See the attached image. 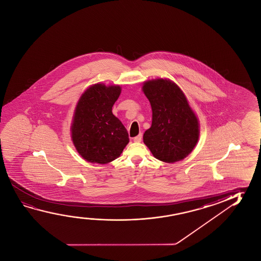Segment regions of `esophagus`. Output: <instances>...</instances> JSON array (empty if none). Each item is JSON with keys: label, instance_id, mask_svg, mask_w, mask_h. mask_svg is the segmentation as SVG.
<instances>
[{"label": "esophagus", "instance_id": "1", "mask_svg": "<svg viewBox=\"0 0 261 261\" xmlns=\"http://www.w3.org/2000/svg\"><path fill=\"white\" fill-rule=\"evenodd\" d=\"M142 141V135H138L137 137H134V142H137V143H139V142Z\"/></svg>", "mask_w": 261, "mask_h": 261}]
</instances>
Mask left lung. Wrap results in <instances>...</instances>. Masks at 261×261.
Segmentation results:
<instances>
[{
    "mask_svg": "<svg viewBox=\"0 0 261 261\" xmlns=\"http://www.w3.org/2000/svg\"><path fill=\"white\" fill-rule=\"evenodd\" d=\"M143 91L153 112L144 143L154 158L174 163L190 154L199 136L198 121L183 92L169 80L146 82Z\"/></svg>",
    "mask_w": 261,
    "mask_h": 261,
    "instance_id": "8db88e82",
    "label": "left lung"
}]
</instances>
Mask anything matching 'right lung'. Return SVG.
<instances>
[{
	"instance_id": "add662e5",
	"label": "right lung",
	"mask_w": 261,
	"mask_h": 261,
	"mask_svg": "<svg viewBox=\"0 0 261 261\" xmlns=\"http://www.w3.org/2000/svg\"><path fill=\"white\" fill-rule=\"evenodd\" d=\"M120 93V86L96 84L86 90L77 103L72 139L78 153L88 162H111L128 144L127 130L112 113Z\"/></svg>"
}]
</instances>
